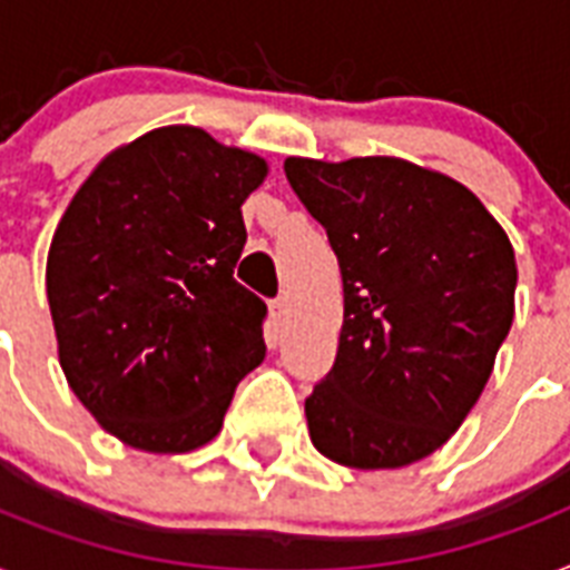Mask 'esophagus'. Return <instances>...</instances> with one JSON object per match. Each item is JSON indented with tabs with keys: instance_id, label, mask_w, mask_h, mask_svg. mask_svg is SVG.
Returning <instances> with one entry per match:
<instances>
[{
	"instance_id": "34e87169",
	"label": "esophagus",
	"mask_w": 570,
	"mask_h": 570,
	"mask_svg": "<svg viewBox=\"0 0 570 570\" xmlns=\"http://www.w3.org/2000/svg\"><path fill=\"white\" fill-rule=\"evenodd\" d=\"M269 309H272V325L284 327L286 316H289V301H286V295H277V298L269 304Z\"/></svg>"
}]
</instances>
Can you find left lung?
I'll return each instance as SVG.
<instances>
[{"label": "left lung", "instance_id": "1", "mask_svg": "<svg viewBox=\"0 0 570 570\" xmlns=\"http://www.w3.org/2000/svg\"><path fill=\"white\" fill-rule=\"evenodd\" d=\"M284 173L342 275L333 368L304 401L309 439L348 469H401L478 404L515 313V252L480 198L397 157Z\"/></svg>", "mask_w": 570, "mask_h": 570}]
</instances>
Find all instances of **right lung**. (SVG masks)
<instances>
[{
	"instance_id": "add662e5",
	"label": "right lung",
	"mask_w": 570,
	"mask_h": 570,
	"mask_svg": "<svg viewBox=\"0 0 570 570\" xmlns=\"http://www.w3.org/2000/svg\"><path fill=\"white\" fill-rule=\"evenodd\" d=\"M257 155L193 125L157 128L96 166L49 248L60 368L125 445L210 442L237 383L266 357V301L234 277Z\"/></svg>"
}]
</instances>
